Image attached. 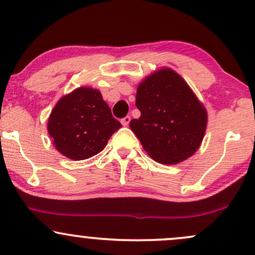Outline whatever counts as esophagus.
I'll return each instance as SVG.
<instances>
[{
  "instance_id": "esophagus-1",
  "label": "esophagus",
  "mask_w": 255,
  "mask_h": 255,
  "mask_svg": "<svg viewBox=\"0 0 255 255\" xmlns=\"http://www.w3.org/2000/svg\"><path fill=\"white\" fill-rule=\"evenodd\" d=\"M130 122V118L129 116H126V118H124L121 120V124L124 125V126H128V124H129Z\"/></svg>"
}]
</instances>
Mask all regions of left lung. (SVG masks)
<instances>
[{
  "mask_svg": "<svg viewBox=\"0 0 255 255\" xmlns=\"http://www.w3.org/2000/svg\"><path fill=\"white\" fill-rule=\"evenodd\" d=\"M135 105L141 115L129 127L152 159L176 164L198 150L207 114L177 73L164 68L146 78L137 87Z\"/></svg>",
  "mask_w": 255,
  "mask_h": 255,
  "instance_id": "obj_1",
  "label": "left lung"
}]
</instances>
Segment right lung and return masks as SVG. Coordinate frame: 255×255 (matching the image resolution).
<instances>
[{"instance_id": "obj_1", "label": "right lung", "mask_w": 255, "mask_h": 255, "mask_svg": "<svg viewBox=\"0 0 255 255\" xmlns=\"http://www.w3.org/2000/svg\"><path fill=\"white\" fill-rule=\"evenodd\" d=\"M121 127L101 92L89 87H80L61 98L48 122L55 147L75 160L99 153Z\"/></svg>"}]
</instances>
